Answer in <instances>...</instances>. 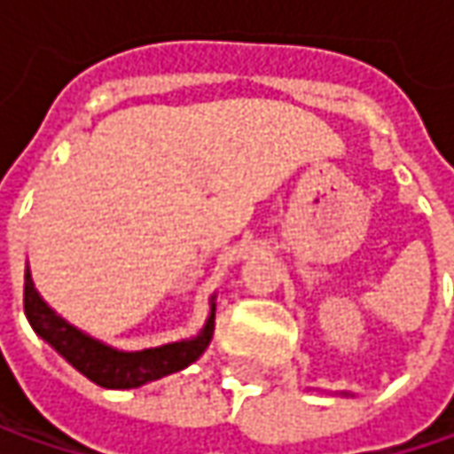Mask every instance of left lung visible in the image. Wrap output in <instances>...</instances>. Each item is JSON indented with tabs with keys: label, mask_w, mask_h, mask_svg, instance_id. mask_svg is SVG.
<instances>
[{
	"label": "left lung",
	"mask_w": 454,
	"mask_h": 454,
	"mask_svg": "<svg viewBox=\"0 0 454 454\" xmlns=\"http://www.w3.org/2000/svg\"><path fill=\"white\" fill-rule=\"evenodd\" d=\"M343 394H345V391H343ZM345 396H348V394H345Z\"/></svg>",
	"instance_id": "left-lung-1"
}]
</instances>
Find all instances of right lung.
Instances as JSON below:
<instances>
[{
  "label": "right lung",
  "mask_w": 454,
  "mask_h": 454,
  "mask_svg": "<svg viewBox=\"0 0 454 454\" xmlns=\"http://www.w3.org/2000/svg\"><path fill=\"white\" fill-rule=\"evenodd\" d=\"M25 315L30 320L32 330L93 384L104 386V388H137V386H145L188 368L206 353L213 338V327H215V297H210V315L198 335L177 340V343H165L160 348L119 350L90 338L89 333L63 320L35 289L30 266H27L25 269Z\"/></svg>",
  "instance_id": "add662e5"
}]
</instances>
